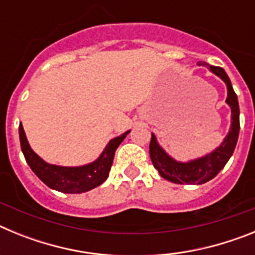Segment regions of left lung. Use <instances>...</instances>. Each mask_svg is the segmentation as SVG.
Listing matches in <instances>:
<instances>
[{
  "label": "left lung",
  "mask_w": 255,
  "mask_h": 255,
  "mask_svg": "<svg viewBox=\"0 0 255 255\" xmlns=\"http://www.w3.org/2000/svg\"><path fill=\"white\" fill-rule=\"evenodd\" d=\"M198 65L208 67L212 73L222 79L226 84V103L231 108V126H230L229 134L226 135L224 141L220 144V147L216 148L209 154L189 162H179L170 157L158 144V141L155 139V135L152 134L149 144V155L153 166H154L155 170H158L159 175L163 179L175 182V184H197V185H200V184H204V182L217 176V173L225 167V164L233 155L239 138L240 110H239L238 96L234 92V88L226 71L222 67L212 66V65H208L203 61H199Z\"/></svg>",
  "instance_id": "obj_1"
}]
</instances>
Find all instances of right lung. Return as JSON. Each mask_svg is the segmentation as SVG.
<instances>
[{"label": "right lung", "mask_w": 255, "mask_h": 255, "mask_svg": "<svg viewBox=\"0 0 255 255\" xmlns=\"http://www.w3.org/2000/svg\"><path fill=\"white\" fill-rule=\"evenodd\" d=\"M129 131L124 132L120 136L111 139L101 153V155L92 163L78 166V167H64L56 164L47 163L39 155L31 149L26 139L24 128L20 124L19 136L22 154L30 166L31 171L46 184L48 188L55 189L67 194H80L88 190L100 186L107 180L108 173L114 162L115 152L123 143Z\"/></svg>", "instance_id": "1"}]
</instances>
